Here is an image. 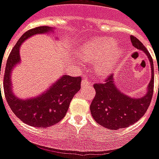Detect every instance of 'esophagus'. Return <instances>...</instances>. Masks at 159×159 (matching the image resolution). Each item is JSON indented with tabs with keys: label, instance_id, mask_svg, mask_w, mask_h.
I'll return each instance as SVG.
<instances>
[{
	"label": "esophagus",
	"instance_id": "obj_1",
	"mask_svg": "<svg viewBox=\"0 0 159 159\" xmlns=\"http://www.w3.org/2000/svg\"><path fill=\"white\" fill-rule=\"evenodd\" d=\"M86 84H91V81L89 80L87 78L83 79V80L81 81V85L84 86V85H86Z\"/></svg>",
	"mask_w": 159,
	"mask_h": 159
}]
</instances>
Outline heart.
I'll list each match as a JSON object with an SVG mask.
<instances>
[{
    "label": "heart",
    "mask_w": 159,
    "mask_h": 159,
    "mask_svg": "<svg viewBox=\"0 0 159 159\" xmlns=\"http://www.w3.org/2000/svg\"><path fill=\"white\" fill-rule=\"evenodd\" d=\"M80 57L89 62H96L94 69L98 76L111 74L124 54L123 47L117 46L112 38H97L88 40L77 50Z\"/></svg>",
    "instance_id": "1"
}]
</instances>
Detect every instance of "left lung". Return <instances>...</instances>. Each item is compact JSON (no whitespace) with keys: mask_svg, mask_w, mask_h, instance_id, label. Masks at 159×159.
Wrapping results in <instances>:
<instances>
[{"mask_svg":"<svg viewBox=\"0 0 159 159\" xmlns=\"http://www.w3.org/2000/svg\"><path fill=\"white\" fill-rule=\"evenodd\" d=\"M130 40L134 47L144 52L148 56L152 69L151 80L148 84L146 95L138 98H133L119 91L113 75L108 76L103 84H94L96 96L90 107L91 115L97 124L109 129L116 130L126 128L137 122L147 112L153 94L154 69L152 58L144 45L137 38L131 35Z\"/></svg>","mask_w":159,"mask_h":159,"instance_id":"left-lung-1","label":"left lung"}]
</instances>
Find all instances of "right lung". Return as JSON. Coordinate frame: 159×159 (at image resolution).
I'll return each instance as SVG.
<instances>
[{
    "label": "right lung",
    "mask_w": 159,
    "mask_h": 159,
    "mask_svg": "<svg viewBox=\"0 0 159 159\" xmlns=\"http://www.w3.org/2000/svg\"><path fill=\"white\" fill-rule=\"evenodd\" d=\"M53 30L49 26H40L25 32L12 48L6 64L3 89L7 102L18 119L34 127L46 128L58 123L64 118L70 102L80 89L81 77H71L65 75L37 97L21 99L12 91L11 75L15 66L20 62L21 45L34 34H49Z\"/></svg>",
    "instance_id": "1"
}]
</instances>
